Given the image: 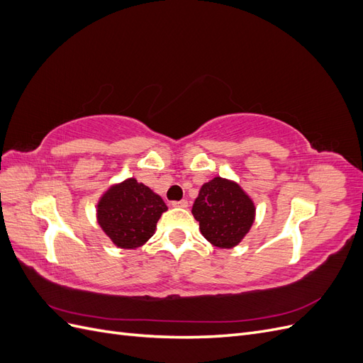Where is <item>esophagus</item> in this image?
Masks as SVG:
<instances>
[{
  "label": "esophagus",
  "instance_id": "obj_1",
  "mask_svg": "<svg viewBox=\"0 0 363 363\" xmlns=\"http://www.w3.org/2000/svg\"><path fill=\"white\" fill-rule=\"evenodd\" d=\"M189 206V203L186 200H180V201H172V207H182V208H186Z\"/></svg>",
  "mask_w": 363,
  "mask_h": 363
}]
</instances>
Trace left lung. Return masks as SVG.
Masks as SVG:
<instances>
[{
	"label": "left lung",
	"mask_w": 363,
	"mask_h": 363,
	"mask_svg": "<svg viewBox=\"0 0 363 363\" xmlns=\"http://www.w3.org/2000/svg\"><path fill=\"white\" fill-rule=\"evenodd\" d=\"M192 215L213 247L235 248L255 224L256 204L239 183L216 175L200 188Z\"/></svg>",
	"instance_id": "1"
}]
</instances>
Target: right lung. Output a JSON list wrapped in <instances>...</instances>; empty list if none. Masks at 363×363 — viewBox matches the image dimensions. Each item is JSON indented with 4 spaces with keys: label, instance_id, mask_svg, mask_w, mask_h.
<instances>
[{
    "label": "right lung",
    "instance_id": "right-lung-1",
    "mask_svg": "<svg viewBox=\"0 0 363 363\" xmlns=\"http://www.w3.org/2000/svg\"><path fill=\"white\" fill-rule=\"evenodd\" d=\"M168 211L162 196L135 177L111 184L96 203V223L123 250H138L155 235L157 221Z\"/></svg>",
    "mask_w": 363,
    "mask_h": 363
}]
</instances>
